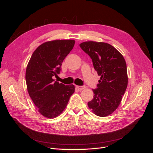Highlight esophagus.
Segmentation results:
<instances>
[{
    "mask_svg": "<svg viewBox=\"0 0 153 153\" xmlns=\"http://www.w3.org/2000/svg\"><path fill=\"white\" fill-rule=\"evenodd\" d=\"M76 88L79 90H82V89H84L85 87V86H76Z\"/></svg>",
    "mask_w": 153,
    "mask_h": 153,
    "instance_id": "obj_1",
    "label": "esophagus"
}]
</instances>
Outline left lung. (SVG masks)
Returning <instances> with one entry per match:
<instances>
[{
  "label": "left lung",
  "mask_w": 153,
  "mask_h": 153,
  "mask_svg": "<svg viewBox=\"0 0 153 153\" xmlns=\"http://www.w3.org/2000/svg\"><path fill=\"white\" fill-rule=\"evenodd\" d=\"M80 48L91 58L94 69L101 76L94 98L88 106L94 114L106 117L117 109L128 85L126 61L123 55L108 43L85 41Z\"/></svg>",
  "instance_id": "8db88e82"
}]
</instances>
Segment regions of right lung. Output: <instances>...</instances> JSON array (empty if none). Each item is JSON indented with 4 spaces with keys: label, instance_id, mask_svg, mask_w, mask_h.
I'll return each instance as SVG.
<instances>
[{
    "label": "right lung",
    "instance_id": "obj_1",
    "mask_svg": "<svg viewBox=\"0 0 153 153\" xmlns=\"http://www.w3.org/2000/svg\"><path fill=\"white\" fill-rule=\"evenodd\" d=\"M75 41L53 40L39 45L27 64L25 80L29 94L38 112L53 119L65 109L75 85H65L55 81L61 69L62 62L72 50Z\"/></svg>",
    "mask_w": 153,
    "mask_h": 153
}]
</instances>
